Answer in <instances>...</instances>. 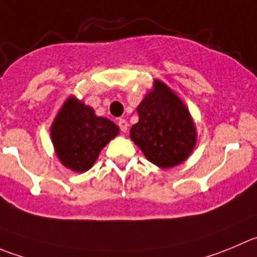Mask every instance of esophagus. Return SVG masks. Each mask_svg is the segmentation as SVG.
Masks as SVG:
<instances>
[{
    "label": "esophagus",
    "instance_id": "obj_1",
    "mask_svg": "<svg viewBox=\"0 0 257 257\" xmlns=\"http://www.w3.org/2000/svg\"><path fill=\"white\" fill-rule=\"evenodd\" d=\"M117 123H118L119 130H121L122 133H126V131H127V127H128V124H127L126 119H123V118H119V119H118V122H117Z\"/></svg>",
    "mask_w": 257,
    "mask_h": 257
}]
</instances>
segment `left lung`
Returning a JSON list of instances; mask_svg holds the SVG:
<instances>
[{
  "label": "left lung",
  "mask_w": 257,
  "mask_h": 257,
  "mask_svg": "<svg viewBox=\"0 0 257 257\" xmlns=\"http://www.w3.org/2000/svg\"><path fill=\"white\" fill-rule=\"evenodd\" d=\"M139 122L130 138L150 163L168 169L188 159L197 143V131L187 106L159 79L138 107Z\"/></svg>",
  "instance_id": "left-lung-1"
}]
</instances>
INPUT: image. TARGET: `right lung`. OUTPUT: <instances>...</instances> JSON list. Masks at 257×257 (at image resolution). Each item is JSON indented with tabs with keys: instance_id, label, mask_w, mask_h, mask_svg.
<instances>
[{
	"instance_id": "1",
	"label": "right lung",
	"mask_w": 257,
	"mask_h": 257,
	"mask_svg": "<svg viewBox=\"0 0 257 257\" xmlns=\"http://www.w3.org/2000/svg\"><path fill=\"white\" fill-rule=\"evenodd\" d=\"M119 128L108 118L94 114L75 97H69L50 127L51 141L60 163L84 173L93 167L102 149L116 138Z\"/></svg>"
}]
</instances>
